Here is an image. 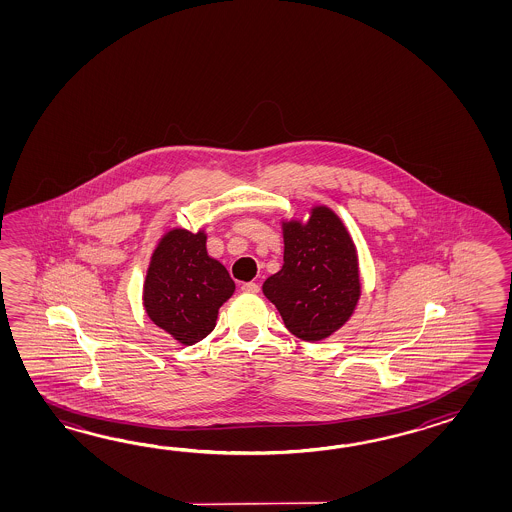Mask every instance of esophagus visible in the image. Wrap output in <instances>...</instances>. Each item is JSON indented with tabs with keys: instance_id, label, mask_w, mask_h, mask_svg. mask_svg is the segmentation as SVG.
Listing matches in <instances>:
<instances>
[{
	"instance_id": "34e87169",
	"label": "esophagus",
	"mask_w": 512,
	"mask_h": 512,
	"mask_svg": "<svg viewBox=\"0 0 512 512\" xmlns=\"http://www.w3.org/2000/svg\"><path fill=\"white\" fill-rule=\"evenodd\" d=\"M241 291H243V293L258 294L260 293V285L254 282L243 283V285H241Z\"/></svg>"
}]
</instances>
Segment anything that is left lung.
I'll list each match as a JSON object with an SVG mask.
<instances>
[{
	"mask_svg": "<svg viewBox=\"0 0 512 512\" xmlns=\"http://www.w3.org/2000/svg\"><path fill=\"white\" fill-rule=\"evenodd\" d=\"M283 265L263 283L285 327L305 342L333 335L360 298L357 247L331 208H311L309 219L283 221Z\"/></svg>",
	"mask_w": 512,
	"mask_h": 512,
	"instance_id": "left-lung-1",
	"label": "left lung"
}]
</instances>
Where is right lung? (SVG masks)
<instances>
[{"label":"right lung","mask_w":512,"mask_h":512,"mask_svg":"<svg viewBox=\"0 0 512 512\" xmlns=\"http://www.w3.org/2000/svg\"><path fill=\"white\" fill-rule=\"evenodd\" d=\"M234 289L225 265L208 256L205 230L170 229L153 251L142 304L155 326L192 346L216 327Z\"/></svg>","instance_id":"obj_1"}]
</instances>
